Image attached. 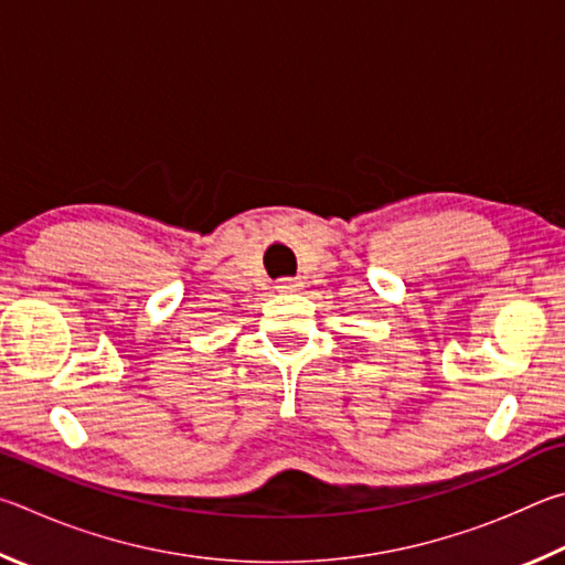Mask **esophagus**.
<instances>
[{
	"label": "esophagus",
	"mask_w": 565,
	"mask_h": 565,
	"mask_svg": "<svg viewBox=\"0 0 565 565\" xmlns=\"http://www.w3.org/2000/svg\"><path fill=\"white\" fill-rule=\"evenodd\" d=\"M300 288H302L300 277H282V280L275 285L277 292H298Z\"/></svg>",
	"instance_id": "34e87169"
}]
</instances>
